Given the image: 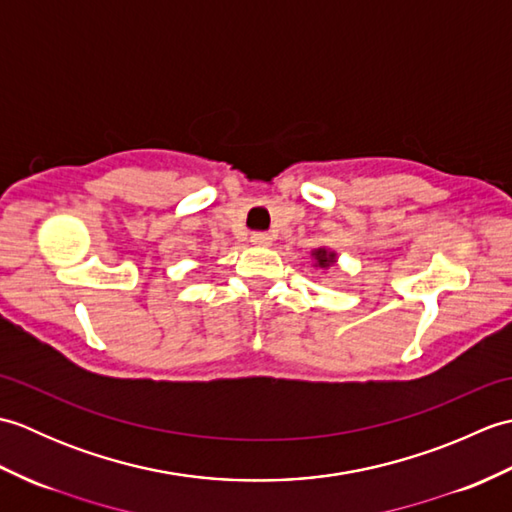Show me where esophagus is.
<instances>
[{
    "instance_id": "esophagus-1",
    "label": "esophagus",
    "mask_w": 512,
    "mask_h": 512,
    "mask_svg": "<svg viewBox=\"0 0 512 512\" xmlns=\"http://www.w3.org/2000/svg\"><path fill=\"white\" fill-rule=\"evenodd\" d=\"M250 242L257 244V246H268L270 242H273V237H270V235L264 233V231H257V233L250 235Z\"/></svg>"
}]
</instances>
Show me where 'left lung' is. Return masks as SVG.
<instances>
[{"label":"left lung","mask_w":512,"mask_h":512,"mask_svg":"<svg viewBox=\"0 0 512 512\" xmlns=\"http://www.w3.org/2000/svg\"><path fill=\"white\" fill-rule=\"evenodd\" d=\"M314 257H317V262H319V266L321 268H325V266H330L332 264V257L334 255H328V250H323V248H319L317 253H314Z\"/></svg>","instance_id":"obj_1"}]
</instances>
